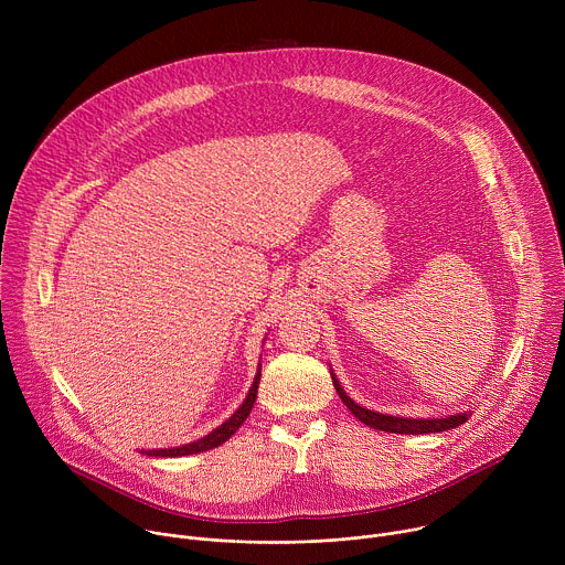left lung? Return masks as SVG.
Segmentation results:
<instances>
[{"label": "left lung", "instance_id": "8db88e82", "mask_svg": "<svg viewBox=\"0 0 565 565\" xmlns=\"http://www.w3.org/2000/svg\"><path fill=\"white\" fill-rule=\"evenodd\" d=\"M333 384H335V391L338 395L342 397L344 405L349 407V412L362 420L364 425L373 427V429H380V431H388V434H409V436H418V434H438V431H447V429H454L462 423H467V414H456V416H447V418H429V420H423V418H395V416H384V414H375L371 409H364L360 405H355V402L344 393L342 384L338 382V377L333 375Z\"/></svg>", "mask_w": 565, "mask_h": 565}]
</instances>
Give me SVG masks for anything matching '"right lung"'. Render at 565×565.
I'll list each match as a JSON object with an SVG mask.
<instances>
[{"label": "right lung", "instance_id": "right-lung-1", "mask_svg": "<svg viewBox=\"0 0 565 565\" xmlns=\"http://www.w3.org/2000/svg\"><path fill=\"white\" fill-rule=\"evenodd\" d=\"M259 380H262V373H257V377H255V382H253V386H250V393L246 395V399H244V405H241L234 414H232V418H227L218 429H214L212 434H207V436H203L201 440H196V443H190V445H183V447H174V449H156V451H145L147 456H188V454H199V451H207V449H212V447H218V445H223L241 425H244V420L248 418V414L253 412V405H255V399H257V388H259Z\"/></svg>", "mask_w": 565, "mask_h": 565}]
</instances>
